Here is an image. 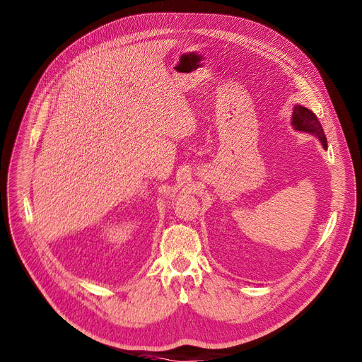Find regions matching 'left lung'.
I'll list each match as a JSON object with an SVG mask.
<instances>
[{
	"mask_svg": "<svg viewBox=\"0 0 362 362\" xmlns=\"http://www.w3.org/2000/svg\"><path fill=\"white\" fill-rule=\"evenodd\" d=\"M292 125L295 130L298 132H305V133H311L315 134L318 139H320L323 147H327V139L325 136L323 127L320 124V121L317 119V117L307 110L305 106L301 105H295L293 108V115H292Z\"/></svg>",
	"mask_w": 362,
	"mask_h": 362,
	"instance_id": "obj_1",
	"label": "left lung"
}]
</instances>
